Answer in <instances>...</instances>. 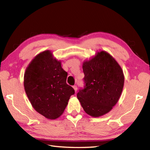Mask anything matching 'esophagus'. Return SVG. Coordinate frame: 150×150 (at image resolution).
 Wrapping results in <instances>:
<instances>
[{"label": "esophagus", "instance_id": "34e87169", "mask_svg": "<svg viewBox=\"0 0 150 150\" xmlns=\"http://www.w3.org/2000/svg\"><path fill=\"white\" fill-rule=\"evenodd\" d=\"M73 88H74V90H75V93L77 92V87H76V86H74V87H73Z\"/></svg>", "mask_w": 150, "mask_h": 150}]
</instances>
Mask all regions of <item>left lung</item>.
Segmentation results:
<instances>
[{
  "label": "left lung",
  "instance_id": "left-lung-1",
  "mask_svg": "<svg viewBox=\"0 0 150 150\" xmlns=\"http://www.w3.org/2000/svg\"><path fill=\"white\" fill-rule=\"evenodd\" d=\"M84 87L77 98L85 112L98 117L108 113L119 100L124 86L122 69L105 51L83 62Z\"/></svg>",
  "mask_w": 150,
  "mask_h": 150
}]
</instances>
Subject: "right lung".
Masks as SVG:
<instances>
[{
  "label": "right lung",
  "mask_w": 150,
  "mask_h": 150,
  "mask_svg": "<svg viewBox=\"0 0 150 150\" xmlns=\"http://www.w3.org/2000/svg\"><path fill=\"white\" fill-rule=\"evenodd\" d=\"M68 74L50 50L41 52L26 68L23 85L31 105L47 119L60 117L75 94L67 83Z\"/></svg>",
  "instance_id": "1"
}]
</instances>
